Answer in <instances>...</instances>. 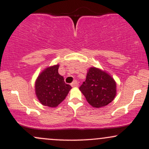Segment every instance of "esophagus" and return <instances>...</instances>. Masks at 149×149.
I'll list each match as a JSON object with an SVG mask.
<instances>
[{
  "label": "esophagus",
  "instance_id": "1",
  "mask_svg": "<svg viewBox=\"0 0 149 149\" xmlns=\"http://www.w3.org/2000/svg\"><path fill=\"white\" fill-rule=\"evenodd\" d=\"M71 85L73 87V88H76V87L78 86V83L76 80H75V81H73V83H71Z\"/></svg>",
  "mask_w": 149,
  "mask_h": 149
}]
</instances>
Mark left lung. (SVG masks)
Wrapping results in <instances>:
<instances>
[{
    "instance_id": "obj_1",
    "label": "left lung",
    "mask_w": 149,
    "mask_h": 149,
    "mask_svg": "<svg viewBox=\"0 0 149 149\" xmlns=\"http://www.w3.org/2000/svg\"><path fill=\"white\" fill-rule=\"evenodd\" d=\"M79 89L94 108L108 105L116 95V83L113 78L105 71L94 66L88 69L86 80Z\"/></svg>"
}]
</instances>
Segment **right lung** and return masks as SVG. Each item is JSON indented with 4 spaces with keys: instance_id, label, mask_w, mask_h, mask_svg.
Masks as SVG:
<instances>
[{
    "instance_id": "right-lung-1",
    "label": "right lung",
    "mask_w": 149,
    "mask_h": 149,
    "mask_svg": "<svg viewBox=\"0 0 149 149\" xmlns=\"http://www.w3.org/2000/svg\"><path fill=\"white\" fill-rule=\"evenodd\" d=\"M59 64L45 68L35 82V92L38 100L43 106L57 107L71 90V85L66 84L64 77L58 73Z\"/></svg>"
}]
</instances>
